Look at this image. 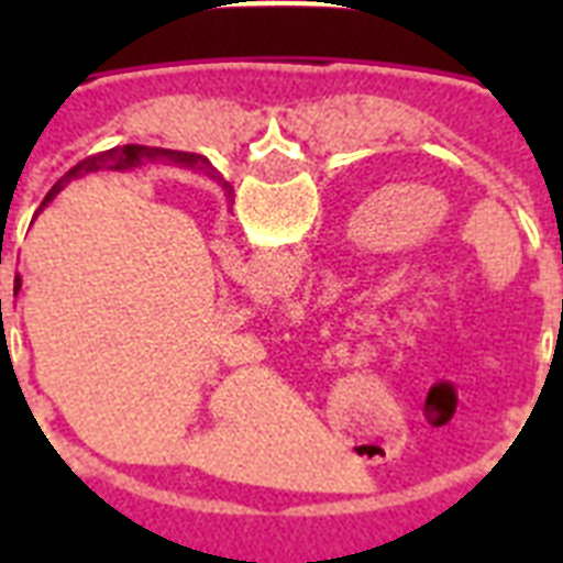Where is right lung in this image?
I'll return each mask as SVG.
<instances>
[{"label": "right lung", "instance_id": "1", "mask_svg": "<svg viewBox=\"0 0 563 563\" xmlns=\"http://www.w3.org/2000/svg\"><path fill=\"white\" fill-rule=\"evenodd\" d=\"M157 157H166V161H175V163H184V166H198V169H210L212 166L207 161H203L201 154H189V152H169V148H148V145H122V148H110V152H101L96 154V157H87V161H81L75 169H69L64 175V178L57 180L55 187L48 189L46 201H52L60 189H64V184H69L73 178H81V175H87V172H101V169H131V166H136V163L143 161H157ZM228 187V184H224ZM43 201V203H46ZM13 286L20 289V277L13 280ZM0 307H2V298H0Z\"/></svg>", "mask_w": 563, "mask_h": 563}]
</instances>
